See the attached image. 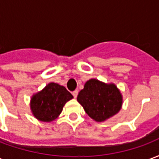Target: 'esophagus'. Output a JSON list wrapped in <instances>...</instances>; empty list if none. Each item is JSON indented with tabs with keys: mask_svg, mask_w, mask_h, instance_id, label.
<instances>
[{
	"mask_svg": "<svg viewBox=\"0 0 159 159\" xmlns=\"http://www.w3.org/2000/svg\"><path fill=\"white\" fill-rule=\"evenodd\" d=\"M72 94H73V96H74V98H76L77 94H78V91H77V90H75V91H73Z\"/></svg>",
	"mask_w": 159,
	"mask_h": 159,
	"instance_id": "esophagus-1",
	"label": "esophagus"
}]
</instances>
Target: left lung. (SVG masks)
I'll return each mask as SVG.
<instances>
[{
  "label": "left lung",
  "instance_id": "1",
  "mask_svg": "<svg viewBox=\"0 0 159 159\" xmlns=\"http://www.w3.org/2000/svg\"><path fill=\"white\" fill-rule=\"evenodd\" d=\"M77 101L91 118L96 122H103L119 111L123 99L114 84L90 79L78 93Z\"/></svg>",
  "mask_w": 159,
  "mask_h": 159
}]
</instances>
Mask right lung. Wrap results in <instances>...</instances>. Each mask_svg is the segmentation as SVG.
I'll return each instance as SVG.
<instances>
[{"instance_id": "obj_1", "label": "right lung", "mask_w": 159, "mask_h": 159, "mask_svg": "<svg viewBox=\"0 0 159 159\" xmlns=\"http://www.w3.org/2000/svg\"><path fill=\"white\" fill-rule=\"evenodd\" d=\"M72 98L65 87L51 83L32 97L30 108L37 119L50 122L61 113L65 104Z\"/></svg>"}]
</instances>
